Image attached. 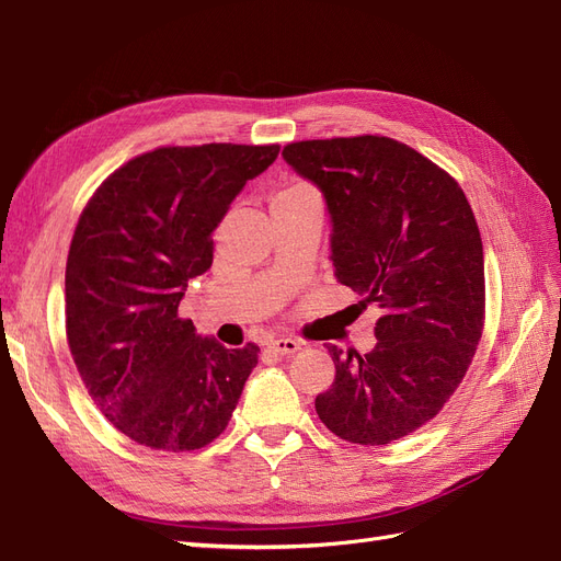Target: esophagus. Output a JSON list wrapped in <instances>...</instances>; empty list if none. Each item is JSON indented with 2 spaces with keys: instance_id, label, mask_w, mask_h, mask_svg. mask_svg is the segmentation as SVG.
Here are the masks:
<instances>
[{
  "instance_id": "esophagus-1",
  "label": "esophagus",
  "mask_w": 561,
  "mask_h": 561,
  "mask_svg": "<svg viewBox=\"0 0 561 561\" xmlns=\"http://www.w3.org/2000/svg\"><path fill=\"white\" fill-rule=\"evenodd\" d=\"M268 348L278 353V355H290V353H297L301 348V342H299V339H293V336H283V339H274V342L268 344Z\"/></svg>"
}]
</instances>
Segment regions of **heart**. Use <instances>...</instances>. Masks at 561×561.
<instances>
[{"mask_svg":"<svg viewBox=\"0 0 561 561\" xmlns=\"http://www.w3.org/2000/svg\"><path fill=\"white\" fill-rule=\"evenodd\" d=\"M307 190H311V186L301 184V182H293V184L283 186V190L274 198H287V196H295V194H301V192H307Z\"/></svg>","mask_w":561,"mask_h":561,"instance_id":"heart-1","label":"heart"}]
</instances>
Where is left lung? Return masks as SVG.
<instances>
[{
  "mask_svg": "<svg viewBox=\"0 0 561 561\" xmlns=\"http://www.w3.org/2000/svg\"><path fill=\"white\" fill-rule=\"evenodd\" d=\"M283 159L325 198L336 280L381 309L369 353L328 344L316 412L353 445H388L443 410L480 344L478 222L454 178L390 138L293 142Z\"/></svg>",
  "mask_w": 561,
  "mask_h": 561,
  "instance_id": "1",
  "label": "left lung"
}]
</instances>
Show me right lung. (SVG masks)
<instances>
[{
  "label": "right lung",
  "mask_w": 561,
  "mask_h": 561,
  "mask_svg": "<svg viewBox=\"0 0 561 561\" xmlns=\"http://www.w3.org/2000/svg\"><path fill=\"white\" fill-rule=\"evenodd\" d=\"M278 145L161 147L114 171L83 208L65 271L72 358L114 428L161 451L227 428L257 346L225 348L178 307L213 264V231Z\"/></svg>",
  "instance_id": "right-lung-1"
}]
</instances>
